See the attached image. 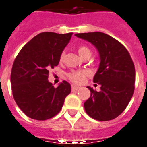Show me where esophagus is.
Instances as JSON below:
<instances>
[{
    "label": "esophagus",
    "mask_w": 147,
    "mask_h": 147,
    "mask_svg": "<svg viewBox=\"0 0 147 147\" xmlns=\"http://www.w3.org/2000/svg\"><path fill=\"white\" fill-rule=\"evenodd\" d=\"M80 87H77V86H75V85H72L71 86V90L72 91H77V90H79L80 89Z\"/></svg>",
    "instance_id": "esophagus-1"
}]
</instances>
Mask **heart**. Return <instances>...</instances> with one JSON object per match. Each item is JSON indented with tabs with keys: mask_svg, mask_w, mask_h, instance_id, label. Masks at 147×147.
<instances>
[{
	"mask_svg": "<svg viewBox=\"0 0 147 147\" xmlns=\"http://www.w3.org/2000/svg\"><path fill=\"white\" fill-rule=\"evenodd\" d=\"M78 52L82 58L87 54H91L90 49H88V47L84 46V45L80 46L78 48ZM64 57H65V52H62L59 55V61L63 62ZM88 75V72L86 71H71L70 72L67 74V76L71 82H73L75 84H81L84 82V80H85V77Z\"/></svg>",
	"mask_w": 147,
	"mask_h": 147,
	"instance_id": "heart-1",
	"label": "heart"
}]
</instances>
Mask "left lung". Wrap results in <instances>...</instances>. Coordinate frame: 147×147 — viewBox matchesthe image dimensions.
Returning <instances> with one entry per match:
<instances>
[{
  "instance_id": "obj_1",
  "label": "left lung",
  "mask_w": 147,
  "mask_h": 147,
  "mask_svg": "<svg viewBox=\"0 0 147 147\" xmlns=\"http://www.w3.org/2000/svg\"><path fill=\"white\" fill-rule=\"evenodd\" d=\"M76 36L95 45L100 56L99 67L93 79L100 85V91L88 87L91 96L84 102L85 111L98 121L114 119L126 109L134 94L135 69L131 55L119 41L103 32Z\"/></svg>"
}]
</instances>
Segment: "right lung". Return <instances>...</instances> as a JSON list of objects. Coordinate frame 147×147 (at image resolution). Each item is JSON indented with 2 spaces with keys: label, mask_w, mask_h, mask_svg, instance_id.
I'll return each instance as SVG.
<instances>
[{
  "label": "right lung",
  "mask_w": 147,
  "mask_h": 147,
  "mask_svg": "<svg viewBox=\"0 0 147 147\" xmlns=\"http://www.w3.org/2000/svg\"><path fill=\"white\" fill-rule=\"evenodd\" d=\"M72 34L45 32L36 35L21 49L13 62L11 71L13 98L31 119L47 120L56 115L70 94L69 83L63 81L54 88L48 79L49 70L59 64V55Z\"/></svg>",
  "instance_id": "add662e5"
}]
</instances>
